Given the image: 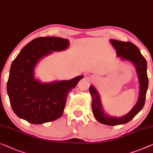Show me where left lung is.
I'll use <instances>...</instances> for the list:
<instances>
[{"mask_svg":"<svg viewBox=\"0 0 153 153\" xmlns=\"http://www.w3.org/2000/svg\"><path fill=\"white\" fill-rule=\"evenodd\" d=\"M110 41L112 45L116 50L117 56L121 57V59L123 60L129 61L134 64L139 78V87H140L139 99L136 105L124 116L117 117L110 116L103 112L100 96L94 86L90 85L89 90L92 98V112L95 119L99 123H103V124L117 126L129 122L140 112V110L144 105L146 95L148 86L147 63L146 59L141 54L139 48L131 42H123L113 39H111Z\"/></svg>","mask_w":153,"mask_h":153,"instance_id":"obj_1","label":"left lung"}]
</instances>
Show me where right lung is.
Returning <instances> with one entry per match:
<instances>
[{
  "mask_svg": "<svg viewBox=\"0 0 153 153\" xmlns=\"http://www.w3.org/2000/svg\"><path fill=\"white\" fill-rule=\"evenodd\" d=\"M68 39L39 37L27 43L13 61L7 90L13 111L19 118L33 124L50 122L61 117L66 99L83 76L70 80L41 83L35 79L34 68L52 52L65 50Z\"/></svg>",
  "mask_w": 153,
  "mask_h": 153,
  "instance_id": "add662e5",
  "label": "right lung"
}]
</instances>
